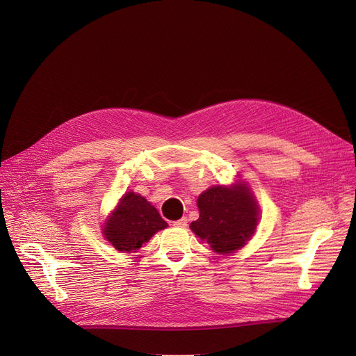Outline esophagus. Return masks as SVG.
I'll return each mask as SVG.
<instances>
[{
    "mask_svg": "<svg viewBox=\"0 0 356 356\" xmlns=\"http://www.w3.org/2000/svg\"><path fill=\"white\" fill-rule=\"evenodd\" d=\"M173 227H177V228H186L188 227V218H181V219H179V220H176V222H173Z\"/></svg>",
    "mask_w": 356,
    "mask_h": 356,
    "instance_id": "esophagus-1",
    "label": "esophagus"
}]
</instances>
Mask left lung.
I'll use <instances>...</instances> for the list:
<instances>
[{
	"label": "left lung",
	"mask_w": 356,
	"mask_h": 356,
	"mask_svg": "<svg viewBox=\"0 0 356 356\" xmlns=\"http://www.w3.org/2000/svg\"><path fill=\"white\" fill-rule=\"evenodd\" d=\"M197 208L199 219L191 223V229L220 255L245 247L259 222L258 202L248 183L241 179L202 192Z\"/></svg>",
	"instance_id": "obj_1"
}]
</instances>
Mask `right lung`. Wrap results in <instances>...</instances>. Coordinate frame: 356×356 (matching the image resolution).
<instances>
[{
  "label": "right lung",
  "instance_id": "obj_1",
  "mask_svg": "<svg viewBox=\"0 0 356 356\" xmlns=\"http://www.w3.org/2000/svg\"><path fill=\"white\" fill-rule=\"evenodd\" d=\"M167 222L145 197L127 192L102 225V235L120 252H137Z\"/></svg>",
  "mask_w": 356,
  "mask_h": 356
}]
</instances>
